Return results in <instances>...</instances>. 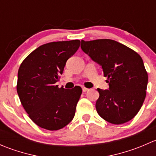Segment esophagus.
<instances>
[{"mask_svg": "<svg viewBox=\"0 0 156 156\" xmlns=\"http://www.w3.org/2000/svg\"><path fill=\"white\" fill-rule=\"evenodd\" d=\"M87 90H89V89H88V88H86V87H82V91H83V92H87Z\"/></svg>", "mask_w": 156, "mask_h": 156, "instance_id": "esophagus-1", "label": "esophagus"}]
</instances>
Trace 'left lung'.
Here are the masks:
<instances>
[{
  "label": "left lung",
  "mask_w": 156,
  "mask_h": 156,
  "mask_svg": "<svg viewBox=\"0 0 156 156\" xmlns=\"http://www.w3.org/2000/svg\"><path fill=\"white\" fill-rule=\"evenodd\" d=\"M81 48L98 63L107 77L108 90L98 88L97 113L109 123L131 120L140 109L146 95L148 75L141 56L132 49L110 39L84 41Z\"/></svg>",
  "instance_id": "left-lung-1"
}]
</instances>
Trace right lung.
I'll list each match as a JSON object with an SVG mask.
<instances>
[{
	"instance_id": "add662e5",
	"label": "right lung",
	"mask_w": 156,
	"mask_h": 156,
	"mask_svg": "<svg viewBox=\"0 0 156 156\" xmlns=\"http://www.w3.org/2000/svg\"><path fill=\"white\" fill-rule=\"evenodd\" d=\"M80 43L72 40L45 44L31 52L20 65L17 93L23 108L37 126L56 130L73 119L81 87L66 90L55 84Z\"/></svg>"
}]
</instances>
